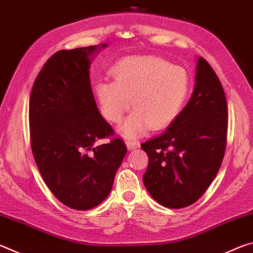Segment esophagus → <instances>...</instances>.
Instances as JSON below:
<instances>
[{"mask_svg":"<svg viewBox=\"0 0 253 253\" xmlns=\"http://www.w3.org/2000/svg\"><path fill=\"white\" fill-rule=\"evenodd\" d=\"M126 145H127L128 151H132V149H136V148H138L140 146L139 142H138V140H136V139L126 140Z\"/></svg>","mask_w":253,"mask_h":253,"instance_id":"esophagus-1","label":"esophagus"}]
</instances>
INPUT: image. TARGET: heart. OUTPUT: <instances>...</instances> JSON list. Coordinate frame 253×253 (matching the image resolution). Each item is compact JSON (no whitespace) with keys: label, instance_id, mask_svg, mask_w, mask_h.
<instances>
[{"label":"heart","instance_id":"1","mask_svg":"<svg viewBox=\"0 0 253 253\" xmlns=\"http://www.w3.org/2000/svg\"><path fill=\"white\" fill-rule=\"evenodd\" d=\"M115 81L100 80L96 93L106 119L119 123L132 113L121 127L125 137H137L149 127L161 130L178 117L190 92V77L182 67L157 57L123 60L114 67Z\"/></svg>","mask_w":253,"mask_h":253}]
</instances>
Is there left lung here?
Returning <instances> with one entry per match:
<instances>
[{
    "instance_id": "1",
    "label": "left lung",
    "mask_w": 253,
    "mask_h": 253,
    "mask_svg": "<svg viewBox=\"0 0 253 253\" xmlns=\"http://www.w3.org/2000/svg\"><path fill=\"white\" fill-rule=\"evenodd\" d=\"M190 101L163 134L142 144L148 155L144 185L165 208L196 202L219 172L223 161L228 108L223 87L212 67L198 59Z\"/></svg>"
}]
</instances>
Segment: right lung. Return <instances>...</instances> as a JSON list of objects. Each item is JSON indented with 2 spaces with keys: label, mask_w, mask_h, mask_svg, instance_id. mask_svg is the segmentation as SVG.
I'll return each instance as SVG.
<instances>
[{
  "label": "right lung",
  "mask_w": 253,
  "mask_h": 253,
  "mask_svg": "<svg viewBox=\"0 0 253 253\" xmlns=\"http://www.w3.org/2000/svg\"><path fill=\"white\" fill-rule=\"evenodd\" d=\"M107 44L55 52L33 84L29 105L31 148L42 178L60 202L89 210L109 195L127 152L121 138L95 146L114 130L98 110L89 68Z\"/></svg>",
  "instance_id": "right-lung-1"
}]
</instances>
